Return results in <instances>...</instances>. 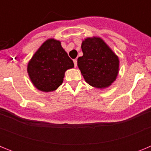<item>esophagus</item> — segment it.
I'll return each mask as SVG.
<instances>
[{
  "instance_id": "1",
  "label": "esophagus",
  "mask_w": 151,
  "mask_h": 151,
  "mask_svg": "<svg viewBox=\"0 0 151 151\" xmlns=\"http://www.w3.org/2000/svg\"><path fill=\"white\" fill-rule=\"evenodd\" d=\"M73 63H74V66L75 67H76L77 66V60H73Z\"/></svg>"
}]
</instances>
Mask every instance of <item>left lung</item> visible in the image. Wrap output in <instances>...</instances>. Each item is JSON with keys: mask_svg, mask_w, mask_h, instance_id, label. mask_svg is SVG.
Returning a JSON list of instances; mask_svg holds the SVG:
<instances>
[{"mask_svg": "<svg viewBox=\"0 0 151 151\" xmlns=\"http://www.w3.org/2000/svg\"><path fill=\"white\" fill-rule=\"evenodd\" d=\"M83 56L77 65L85 81L92 87L107 88L116 81L119 71V59L101 37L93 36L82 42Z\"/></svg>", "mask_w": 151, "mask_h": 151, "instance_id": "obj_1", "label": "left lung"}]
</instances>
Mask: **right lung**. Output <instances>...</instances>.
<instances>
[{"label":"right lung","instance_id":"add662e5","mask_svg":"<svg viewBox=\"0 0 151 151\" xmlns=\"http://www.w3.org/2000/svg\"><path fill=\"white\" fill-rule=\"evenodd\" d=\"M73 67V61L61 46V41L48 38L29 61L27 73L36 88L50 92L62 85L66 71Z\"/></svg>","mask_w":151,"mask_h":151}]
</instances>
